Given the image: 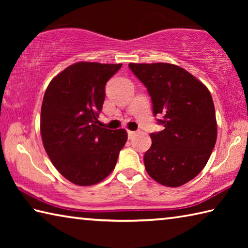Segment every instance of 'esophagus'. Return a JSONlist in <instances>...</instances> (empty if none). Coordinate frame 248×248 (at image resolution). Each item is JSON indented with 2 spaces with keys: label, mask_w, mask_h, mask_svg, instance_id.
Returning <instances> with one entry per match:
<instances>
[{
  "label": "esophagus",
  "mask_w": 248,
  "mask_h": 248,
  "mask_svg": "<svg viewBox=\"0 0 248 248\" xmlns=\"http://www.w3.org/2000/svg\"><path fill=\"white\" fill-rule=\"evenodd\" d=\"M134 134H136V131H131V130H128V138L129 139H132L134 137Z\"/></svg>",
  "instance_id": "34e87169"
}]
</instances>
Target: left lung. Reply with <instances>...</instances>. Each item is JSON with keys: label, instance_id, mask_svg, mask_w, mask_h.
<instances>
[{"label": "left lung", "instance_id": "8db88e82", "mask_svg": "<svg viewBox=\"0 0 248 248\" xmlns=\"http://www.w3.org/2000/svg\"><path fill=\"white\" fill-rule=\"evenodd\" d=\"M152 99L153 114L164 130L151 133L144 165L155 182L179 187L207 164L217 141L215 104L199 79L170 63H129Z\"/></svg>", "mask_w": 248, "mask_h": 248}]
</instances>
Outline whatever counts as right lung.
Masks as SVG:
<instances>
[{"label":"right lung","instance_id":"add662e5","mask_svg":"<svg viewBox=\"0 0 248 248\" xmlns=\"http://www.w3.org/2000/svg\"><path fill=\"white\" fill-rule=\"evenodd\" d=\"M121 65L78 62L53 78L46 90L40 115L45 150L59 173L78 186L106 178L127 142L124 129L98 125L105 85Z\"/></svg>","mask_w":248,"mask_h":248}]
</instances>
